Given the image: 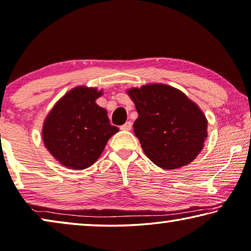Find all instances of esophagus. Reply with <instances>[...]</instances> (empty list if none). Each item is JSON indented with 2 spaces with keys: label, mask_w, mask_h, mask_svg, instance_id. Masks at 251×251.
<instances>
[{
  "label": "esophagus",
  "mask_w": 251,
  "mask_h": 251,
  "mask_svg": "<svg viewBox=\"0 0 251 251\" xmlns=\"http://www.w3.org/2000/svg\"><path fill=\"white\" fill-rule=\"evenodd\" d=\"M121 129H123V130H130V129H132V123L126 122L124 125L121 126Z\"/></svg>",
  "instance_id": "34e87169"
}]
</instances>
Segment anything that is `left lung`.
<instances>
[{"instance_id":"8db88e82","label":"left lung","mask_w":251,"mask_h":251,"mask_svg":"<svg viewBox=\"0 0 251 251\" xmlns=\"http://www.w3.org/2000/svg\"><path fill=\"white\" fill-rule=\"evenodd\" d=\"M138 117L134 133L145 155L166 170L195 160L207 137V119L180 90L167 84L129 89Z\"/></svg>"}]
</instances>
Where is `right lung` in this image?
I'll return each mask as SVG.
<instances>
[{"label": "right lung", "mask_w": 251, "mask_h": 251, "mask_svg": "<svg viewBox=\"0 0 251 251\" xmlns=\"http://www.w3.org/2000/svg\"><path fill=\"white\" fill-rule=\"evenodd\" d=\"M102 95L96 88L76 87L56 102L43 126V141L51 155L70 169L95 163L109 138L118 132L107 110L96 103Z\"/></svg>", "instance_id": "obj_1"}]
</instances>
